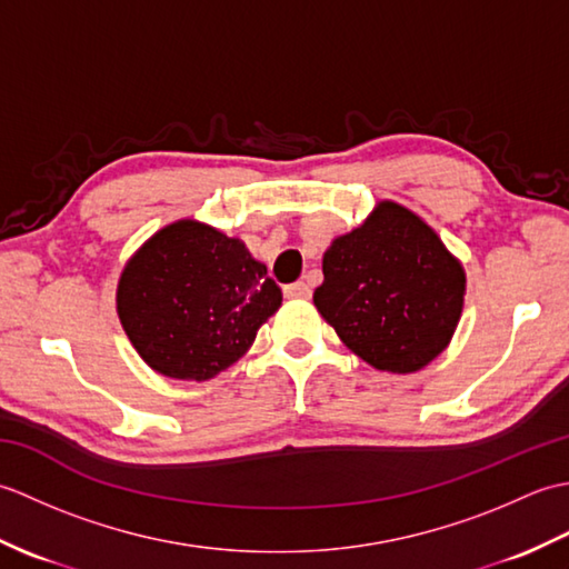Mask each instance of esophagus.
<instances>
[{"instance_id": "34e87169", "label": "esophagus", "mask_w": 569, "mask_h": 569, "mask_svg": "<svg viewBox=\"0 0 569 569\" xmlns=\"http://www.w3.org/2000/svg\"><path fill=\"white\" fill-rule=\"evenodd\" d=\"M283 293L288 298H310V286L306 281H296L291 286H286Z\"/></svg>"}]
</instances>
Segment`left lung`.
I'll return each mask as SVG.
<instances>
[{
    "label": "left lung",
    "instance_id": "obj_1",
    "mask_svg": "<svg viewBox=\"0 0 569 569\" xmlns=\"http://www.w3.org/2000/svg\"><path fill=\"white\" fill-rule=\"evenodd\" d=\"M312 300L340 340L373 369L418 371L450 345L465 306V269L435 229L391 200L337 237Z\"/></svg>",
    "mask_w": 569,
    "mask_h": 569
}]
</instances>
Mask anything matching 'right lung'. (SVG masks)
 <instances>
[{"instance_id": "1", "label": "right lung", "mask_w": 569, "mask_h": 569, "mask_svg": "<svg viewBox=\"0 0 569 569\" xmlns=\"http://www.w3.org/2000/svg\"><path fill=\"white\" fill-rule=\"evenodd\" d=\"M281 298V288L244 241L210 224L178 220L127 261L117 286V316L153 371L208 381L247 352Z\"/></svg>"}]
</instances>
